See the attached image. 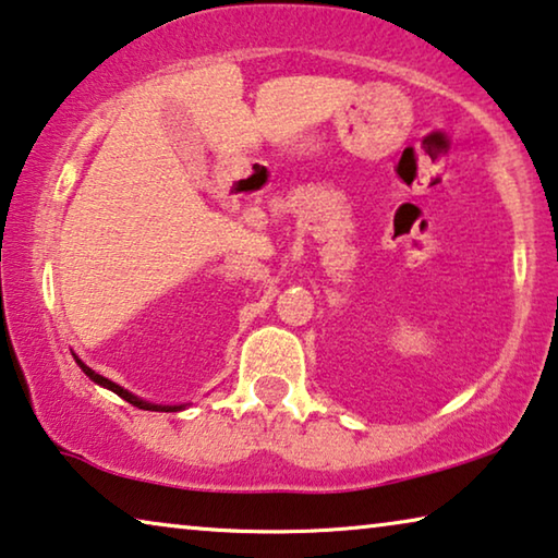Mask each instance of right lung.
Here are the masks:
<instances>
[{
    "instance_id": "add662e5",
    "label": "right lung",
    "mask_w": 558,
    "mask_h": 558,
    "mask_svg": "<svg viewBox=\"0 0 558 558\" xmlns=\"http://www.w3.org/2000/svg\"><path fill=\"white\" fill-rule=\"evenodd\" d=\"M75 362L80 367H83V373L93 379V383H98V385H102V387H108V390H112L118 395V398H123L125 402H131V405H135V408H141V410H158V413H179V410H183L185 405H156V402H148V400H141L138 395H133V392H128L125 387H120V385H116L112 383V379H108V377H102V375H98L95 373V369H90L85 365L83 360H77L75 357Z\"/></svg>"
}]
</instances>
